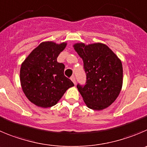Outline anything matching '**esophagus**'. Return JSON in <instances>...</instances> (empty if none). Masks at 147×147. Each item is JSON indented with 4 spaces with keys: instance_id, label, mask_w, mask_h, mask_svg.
<instances>
[{
    "instance_id": "1",
    "label": "esophagus",
    "mask_w": 147,
    "mask_h": 147,
    "mask_svg": "<svg viewBox=\"0 0 147 147\" xmlns=\"http://www.w3.org/2000/svg\"><path fill=\"white\" fill-rule=\"evenodd\" d=\"M70 79H71V80H72V81L73 82L74 84H75V85L76 84V80H75V76H74V75H73V76L71 77Z\"/></svg>"
}]
</instances>
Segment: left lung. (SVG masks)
<instances>
[{
  "label": "left lung",
  "instance_id": "left-lung-1",
  "mask_svg": "<svg viewBox=\"0 0 147 147\" xmlns=\"http://www.w3.org/2000/svg\"><path fill=\"white\" fill-rule=\"evenodd\" d=\"M74 49L83 61L87 80L78 90L88 108L102 110L116 100L123 86L121 60L107 45L95 42L86 45L77 42Z\"/></svg>",
  "mask_w": 147,
  "mask_h": 147
}]
</instances>
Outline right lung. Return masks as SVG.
Returning a JSON list of instances; mask_svg holds the SVG:
<instances>
[{"label": "right lung", "mask_w": 147, "mask_h": 147, "mask_svg": "<svg viewBox=\"0 0 147 147\" xmlns=\"http://www.w3.org/2000/svg\"><path fill=\"white\" fill-rule=\"evenodd\" d=\"M67 44L42 42L22 63L20 83L23 92L29 101L39 107L56 105L67 89L74 86L64 76V64L57 61Z\"/></svg>", "instance_id": "1"}]
</instances>
